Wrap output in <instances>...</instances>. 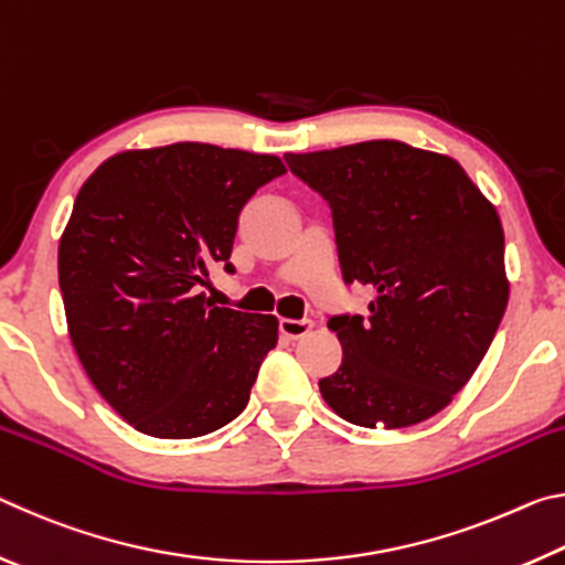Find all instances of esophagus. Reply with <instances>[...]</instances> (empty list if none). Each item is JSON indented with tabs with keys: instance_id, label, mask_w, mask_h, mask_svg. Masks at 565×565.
Returning <instances> with one entry per match:
<instances>
[{
	"instance_id": "obj_1",
	"label": "esophagus",
	"mask_w": 565,
	"mask_h": 565,
	"mask_svg": "<svg viewBox=\"0 0 565 565\" xmlns=\"http://www.w3.org/2000/svg\"><path fill=\"white\" fill-rule=\"evenodd\" d=\"M311 329H313V321H309V319H301V321L299 319H281L279 321V331L286 339H301Z\"/></svg>"
}]
</instances>
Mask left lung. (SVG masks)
I'll use <instances>...</instances> for the list:
<instances>
[{
    "instance_id": "obj_1",
    "label": "left lung",
    "mask_w": 565,
    "mask_h": 565,
    "mask_svg": "<svg viewBox=\"0 0 565 565\" xmlns=\"http://www.w3.org/2000/svg\"><path fill=\"white\" fill-rule=\"evenodd\" d=\"M284 159L331 209L343 284L376 294L366 317H329L343 359L319 381L323 401L363 428L431 418L473 376L509 303L499 214L458 161L404 141Z\"/></svg>"
}]
</instances>
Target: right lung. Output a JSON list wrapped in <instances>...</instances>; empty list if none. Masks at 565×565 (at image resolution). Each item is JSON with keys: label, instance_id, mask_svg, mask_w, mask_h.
Returning <instances> with one entry per match:
<instances>
[{"label": "right lung", "instance_id": "right-lung-1", "mask_svg": "<svg viewBox=\"0 0 565 565\" xmlns=\"http://www.w3.org/2000/svg\"><path fill=\"white\" fill-rule=\"evenodd\" d=\"M286 174L269 154L199 141L124 151L76 194L60 242L70 337L94 388L137 431L196 438L234 420L279 321L214 306V264L234 274L238 214Z\"/></svg>", "mask_w": 565, "mask_h": 565}]
</instances>
